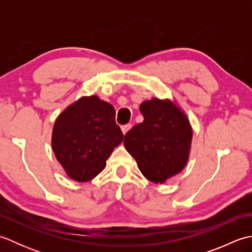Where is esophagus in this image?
<instances>
[{"label": "esophagus", "mask_w": 252, "mask_h": 252, "mask_svg": "<svg viewBox=\"0 0 252 252\" xmlns=\"http://www.w3.org/2000/svg\"><path fill=\"white\" fill-rule=\"evenodd\" d=\"M131 127H132L131 125H125V126H121V130H122L123 134H126L127 131H129V130L131 129Z\"/></svg>", "instance_id": "1"}]
</instances>
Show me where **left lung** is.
<instances>
[{"instance_id":"8db88e82","label":"left lung","mask_w":252,"mask_h":252,"mask_svg":"<svg viewBox=\"0 0 252 252\" xmlns=\"http://www.w3.org/2000/svg\"><path fill=\"white\" fill-rule=\"evenodd\" d=\"M142 123L125 135V147L136 160L143 175L164 183L185 168L189 157L192 129L189 118L170 99L143 101Z\"/></svg>"}]
</instances>
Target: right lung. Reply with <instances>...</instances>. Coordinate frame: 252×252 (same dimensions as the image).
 Listing matches in <instances>:
<instances>
[{"mask_svg":"<svg viewBox=\"0 0 252 252\" xmlns=\"http://www.w3.org/2000/svg\"><path fill=\"white\" fill-rule=\"evenodd\" d=\"M115 108L97 95L83 96L58 116L52 133V148L71 180H93L120 145L123 134L115 121Z\"/></svg>","mask_w":252,"mask_h":252,"instance_id":"right-lung-1","label":"right lung"}]
</instances>
